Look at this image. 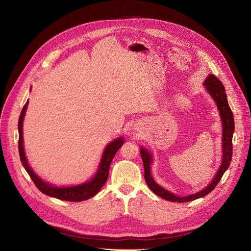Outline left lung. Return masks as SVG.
<instances>
[{
  "mask_svg": "<svg viewBox=\"0 0 251 251\" xmlns=\"http://www.w3.org/2000/svg\"><path fill=\"white\" fill-rule=\"evenodd\" d=\"M204 86H205V89L208 91L210 97L214 99V100L216 101V103L218 105V110L221 115L222 125H223L222 164H221V167L217 172L216 176L212 180V182H210L204 189L201 190L200 192H196L194 194H190L187 196H178L172 192L166 190L161 185H159V184H157L153 180V178L151 176V165L152 163L151 153L148 150L140 148V155H141L143 167H144V179H146L148 186L153 193H155L156 195L162 197V199L169 201L182 203V202L192 201H195L197 199H201V197L207 195L210 191H213L214 188L218 185V183L220 182L224 173H225L227 169L229 168L231 160H232V152H233L232 151H233L232 138H233L235 125H234L233 113L229 107L227 96L225 94V91H226L225 87H224L222 82L213 74H209L208 77H206V79L204 80Z\"/></svg>",
  "mask_w": 251,
  "mask_h": 251,
  "instance_id": "left-lung-1",
  "label": "left lung"
}]
</instances>
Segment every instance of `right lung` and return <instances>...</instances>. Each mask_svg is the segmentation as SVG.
I'll list each match as a JSON object with an SVG mask.
<instances>
[{
    "instance_id": "add662e5",
    "label": "right lung",
    "mask_w": 251,
    "mask_h": 251,
    "mask_svg": "<svg viewBox=\"0 0 251 251\" xmlns=\"http://www.w3.org/2000/svg\"><path fill=\"white\" fill-rule=\"evenodd\" d=\"M28 100L26 101L24 107L21 111L19 121H18V132H19V141H18V150H19V155H20V161L26 170V172L28 173L31 180L35 184V186L38 188L39 191H42L44 194L55 197V199L66 201H86L90 197L95 196L100 188L103 186V184L107 182L109 177V170L112 163L113 157L115 156L116 152L119 151L123 143L124 139L123 137H119L112 142H110L107 148L104 149L101 160L99 166V169L97 171L96 175L94 176L91 180L80 184V185H75V186H68V187H56L52 186L51 184H49L48 182H45L39 178L30 168V166L26 160L25 152H24V147H23V132H22V127H23V120L26 109H27Z\"/></svg>"
}]
</instances>
